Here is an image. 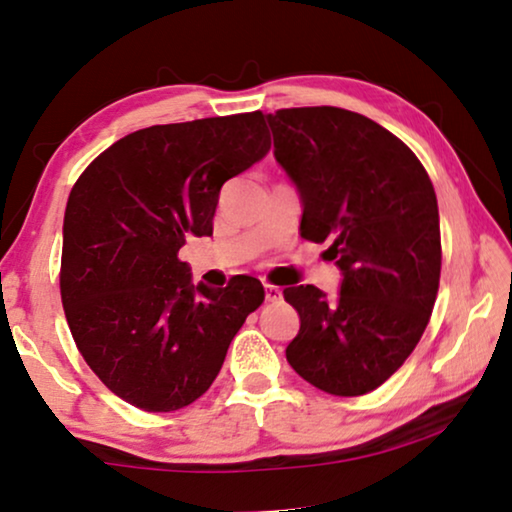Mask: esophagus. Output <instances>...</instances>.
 I'll list each match as a JSON object with an SVG mask.
<instances>
[{"mask_svg":"<svg viewBox=\"0 0 512 512\" xmlns=\"http://www.w3.org/2000/svg\"><path fill=\"white\" fill-rule=\"evenodd\" d=\"M264 299L269 303H276L282 299V292L280 287H273V285H264Z\"/></svg>","mask_w":512,"mask_h":512,"instance_id":"1","label":"esophagus"}]
</instances>
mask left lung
<instances>
[{
    "mask_svg": "<svg viewBox=\"0 0 512 512\" xmlns=\"http://www.w3.org/2000/svg\"><path fill=\"white\" fill-rule=\"evenodd\" d=\"M273 156L301 200V236L329 243V299L287 287L301 329L285 354L319 391L365 395L393 375L430 322L441 273L439 209L421 160L384 126L342 108L266 114Z\"/></svg>",
    "mask_w": 512,
    "mask_h": 512,
    "instance_id": "1",
    "label": "left lung"
}]
</instances>
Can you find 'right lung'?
Masks as SVG:
<instances>
[{"mask_svg": "<svg viewBox=\"0 0 512 512\" xmlns=\"http://www.w3.org/2000/svg\"><path fill=\"white\" fill-rule=\"evenodd\" d=\"M269 149L262 112L149 126L75 181L61 303L89 368L133 407L177 411L207 393L236 331L262 305L257 278L195 285L179 248L213 232L223 183Z\"/></svg>", "mask_w": 512, "mask_h": 512, "instance_id": "right-lung-1", "label": "right lung"}]
</instances>
